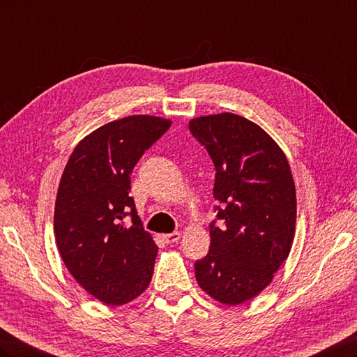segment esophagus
<instances>
[{"label":"esophagus","mask_w":357,"mask_h":357,"mask_svg":"<svg viewBox=\"0 0 357 357\" xmlns=\"http://www.w3.org/2000/svg\"><path fill=\"white\" fill-rule=\"evenodd\" d=\"M180 232H172V234H165L162 235V240H164L167 244H172V243H177L180 240Z\"/></svg>","instance_id":"esophagus-1"}]
</instances>
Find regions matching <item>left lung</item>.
Returning <instances> with one entry per match:
<instances>
[{"label":"left lung","mask_w":357,"mask_h":357,"mask_svg":"<svg viewBox=\"0 0 357 357\" xmlns=\"http://www.w3.org/2000/svg\"><path fill=\"white\" fill-rule=\"evenodd\" d=\"M189 129L214 164L218 201L208 255L195 262L197 282L215 301L238 305L273 282L290 253L295 181L283 150L245 117L202 116L192 119Z\"/></svg>","instance_id":"obj_1"}]
</instances>
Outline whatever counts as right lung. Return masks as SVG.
Listing matches in <instances>:
<instances>
[{
	"instance_id": "1",
	"label": "right lung",
	"mask_w": 357,
	"mask_h": 357,
	"mask_svg": "<svg viewBox=\"0 0 357 357\" xmlns=\"http://www.w3.org/2000/svg\"><path fill=\"white\" fill-rule=\"evenodd\" d=\"M171 121L128 116L75 146L61 177L55 236L63 264L88 294L123 305L147 289L158 245L144 231L131 192V172Z\"/></svg>"
}]
</instances>
